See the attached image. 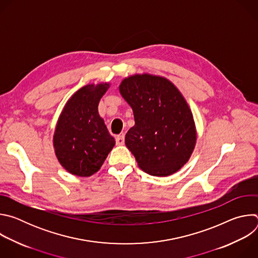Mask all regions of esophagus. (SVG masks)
<instances>
[{"label": "esophagus", "mask_w": 258, "mask_h": 258, "mask_svg": "<svg viewBox=\"0 0 258 258\" xmlns=\"http://www.w3.org/2000/svg\"><path fill=\"white\" fill-rule=\"evenodd\" d=\"M115 141H116V145H118V146L124 145V134L118 135V136L115 138Z\"/></svg>", "instance_id": "esophagus-1"}]
</instances>
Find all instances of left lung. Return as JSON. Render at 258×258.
<instances>
[{
    "mask_svg": "<svg viewBox=\"0 0 258 258\" xmlns=\"http://www.w3.org/2000/svg\"><path fill=\"white\" fill-rule=\"evenodd\" d=\"M119 93L132 107L135 125L125 145L139 167L156 176L170 175L186 164L197 141L191 109L167 79L149 73L125 78Z\"/></svg>",
    "mask_w": 258,
    "mask_h": 258,
    "instance_id": "1",
    "label": "left lung"
}]
</instances>
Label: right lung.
<instances>
[{
	"instance_id": "add662e5",
	"label": "right lung",
	"mask_w": 258,
	"mask_h": 258,
	"mask_svg": "<svg viewBox=\"0 0 258 258\" xmlns=\"http://www.w3.org/2000/svg\"><path fill=\"white\" fill-rule=\"evenodd\" d=\"M109 83L90 84L73 94L58 118L53 146L60 164L71 174L86 177L97 172L115 145L98 105Z\"/></svg>"
}]
</instances>
